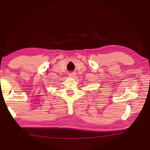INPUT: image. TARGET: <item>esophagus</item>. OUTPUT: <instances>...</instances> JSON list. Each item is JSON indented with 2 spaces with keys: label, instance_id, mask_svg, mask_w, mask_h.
I'll return each mask as SVG.
<instances>
[{
  "label": "esophagus",
  "instance_id": "34e87169",
  "mask_svg": "<svg viewBox=\"0 0 150 150\" xmlns=\"http://www.w3.org/2000/svg\"><path fill=\"white\" fill-rule=\"evenodd\" d=\"M69 77L71 78H75L76 77V73L75 72H72L69 74Z\"/></svg>",
  "mask_w": 150,
  "mask_h": 150
}]
</instances>
